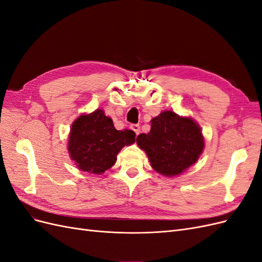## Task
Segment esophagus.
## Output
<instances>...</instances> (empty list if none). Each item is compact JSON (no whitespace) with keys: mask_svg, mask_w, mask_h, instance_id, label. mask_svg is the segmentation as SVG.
<instances>
[{"mask_svg":"<svg viewBox=\"0 0 262 262\" xmlns=\"http://www.w3.org/2000/svg\"><path fill=\"white\" fill-rule=\"evenodd\" d=\"M131 130H133L134 132H136V134L138 136V134L140 133V125L139 124H132L131 125Z\"/></svg>","mask_w":262,"mask_h":262,"instance_id":"1","label":"esophagus"}]
</instances>
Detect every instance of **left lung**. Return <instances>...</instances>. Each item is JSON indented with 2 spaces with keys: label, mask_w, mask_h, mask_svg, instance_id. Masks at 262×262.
Masks as SVG:
<instances>
[{
  "label": "left lung",
  "mask_w": 262,
  "mask_h": 262,
  "mask_svg": "<svg viewBox=\"0 0 262 262\" xmlns=\"http://www.w3.org/2000/svg\"><path fill=\"white\" fill-rule=\"evenodd\" d=\"M152 167L162 175L176 176L194 164L201 155L204 140L192 119L163 112L150 120V131L137 138Z\"/></svg>",
  "instance_id": "8db88e82"
}]
</instances>
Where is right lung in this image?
<instances>
[{
	"instance_id": "right-lung-1",
	"label": "right lung",
	"mask_w": 262,
	"mask_h": 262,
	"mask_svg": "<svg viewBox=\"0 0 262 262\" xmlns=\"http://www.w3.org/2000/svg\"><path fill=\"white\" fill-rule=\"evenodd\" d=\"M136 142L132 130L119 131L100 109L78 117L71 129L69 152L78 168L101 173L117 161V154L124 145Z\"/></svg>"
}]
</instances>
